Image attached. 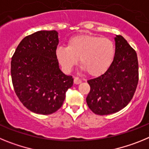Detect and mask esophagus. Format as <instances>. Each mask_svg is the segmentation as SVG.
Returning a JSON list of instances; mask_svg holds the SVG:
<instances>
[{
  "mask_svg": "<svg viewBox=\"0 0 149 149\" xmlns=\"http://www.w3.org/2000/svg\"><path fill=\"white\" fill-rule=\"evenodd\" d=\"M82 82V81H81V79L79 78V77H75L74 78V83L75 84H81V83Z\"/></svg>",
  "mask_w": 149,
  "mask_h": 149,
  "instance_id": "1",
  "label": "esophagus"
}]
</instances>
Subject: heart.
<instances>
[{
    "label": "heart",
    "instance_id": "1",
    "mask_svg": "<svg viewBox=\"0 0 149 149\" xmlns=\"http://www.w3.org/2000/svg\"><path fill=\"white\" fill-rule=\"evenodd\" d=\"M114 54L115 47L110 39L86 34L71 38L68 47H58L56 50L57 60L65 71L70 72L80 59L83 70L93 77H98L107 71Z\"/></svg>",
    "mask_w": 149,
    "mask_h": 149
}]
</instances>
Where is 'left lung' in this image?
<instances>
[{"label":"left lung","mask_w":149,"mask_h":149,"mask_svg":"<svg viewBox=\"0 0 149 149\" xmlns=\"http://www.w3.org/2000/svg\"><path fill=\"white\" fill-rule=\"evenodd\" d=\"M113 61L106 72L87 81L89 108L97 115H109L125 107L132 99L139 81L136 51L121 35L115 37Z\"/></svg>","instance_id":"left-lung-1"}]
</instances>
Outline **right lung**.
<instances>
[{"label": "right lung", "instance_id": "right-lung-1", "mask_svg": "<svg viewBox=\"0 0 149 149\" xmlns=\"http://www.w3.org/2000/svg\"><path fill=\"white\" fill-rule=\"evenodd\" d=\"M56 30H40L24 38L12 57L11 76L18 99L30 111L49 115L62 107L72 76L59 68Z\"/></svg>", "mask_w": 149, "mask_h": 149}]
</instances>
